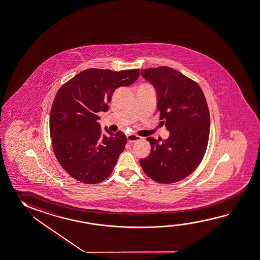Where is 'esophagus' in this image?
Returning a JSON list of instances; mask_svg holds the SVG:
<instances>
[{
    "label": "esophagus",
    "instance_id": "obj_1",
    "mask_svg": "<svg viewBox=\"0 0 260 260\" xmlns=\"http://www.w3.org/2000/svg\"><path fill=\"white\" fill-rule=\"evenodd\" d=\"M141 139H142V137L136 136V135H128L127 136V141L130 144H133V143H135L136 141H139Z\"/></svg>",
    "mask_w": 260,
    "mask_h": 260
}]
</instances>
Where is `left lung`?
Listing matches in <instances>:
<instances>
[{"mask_svg":"<svg viewBox=\"0 0 260 260\" xmlns=\"http://www.w3.org/2000/svg\"><path fill=\"white\" fill-rule=\"evenodd\" d=\"M157 94L161 123L170 131L165 140L148 137L151 152L140 159L144 173L160 183L189 176L201 164L210 136V112L198 84L169 67L141 71Z\"/></svg>","mask_w":260,"mask_h":260,"instance_id":"1","label":"left lung"}]
</instances>
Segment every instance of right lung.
I'll use <instances>...</instances> for the list:
<instances>
[{
	"label": "right lung",
	"mask_w": 260,
	"mask_h": 260,
	"mask_svg": "<svg viewBox=\"0 0 260 260\" xmlns=\"http://www.w3.org/2000/svg\"><path fill=\"white\" fill-rule=\"evenodd\" d=\"M139 70L88 69L65 83L54 99L50 137L62 168L77 181L95 184L111 174L126 144V136L107 127L103 135L99 112H107L116 88L139 78Z\"/></svg>",
	"instance_id": "add662e5"
}]
</instances>
